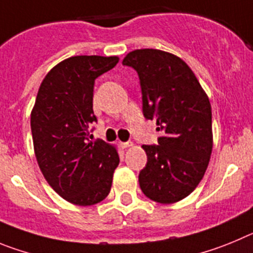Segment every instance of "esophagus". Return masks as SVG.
<instances>
[{"instance_id":"34e87169","label":"esophagus","mask_w":253,"mask_h":253,"mask_svg":"<svg viewBox=\"0 0 253 253\" xmlns=\"http://www.w3.org/2000/svg\"><path fill=\"white\" fill-rule=\"evenodd\" d=\"M120 145H121L122 149H127V147H131L133 143L129 142V141H127V142H120Z\"/></svg>"}]
</instances>
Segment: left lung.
I'll use <instances>...</instances> for the list:
<instances>
[{"label": "left lung", "mask_w": 253, "mask_h": 253, "mask_svg": "<svg viewBox=\"0 0 253 253\" xmlns=\"http://www.w3.org/2000/svg\"><path fill=\"white\" fill-rule=\"evenodd\" d=\"M122 64L137 72L143 116L161 132L159 145H142L147 164L138 175L140 188L154 202L176 203L197 188L208 168L213 147L208 95L174 54L137 49Z\"/></svg>", "instance_id": "left-lung-1"}]
</instances>
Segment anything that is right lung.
<instances>
[{
  "mask_svg": "<svg viewBox=\"0 0 253 253\" xmlns=\"http://www.w3.org/2000/svg\"><path fill=\"white\" fill-rule=\"evenodd\" d=\"M117 56L79 55L60 61L40 84L31 111L39 168L49 185L76 206H93L110 194L120 156L115 146L90 141L94 81L116 67Z\"/></svg>",
  "mask_w": 253,
  "mask_h": 253,
  "instance_id": "obj_1",
  "label": "right lung"
}]
</instances>
